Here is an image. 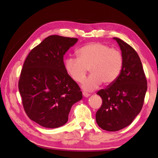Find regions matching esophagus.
Masks as SVG:
<instances>
[{
	"label": "esophagus",
	"instance_id": "obj_1",
	"mask_svg": "<svg viewBox=\"0 0 158 158\" xmlns=\"http://www.w3.org/2000/svg\"><path fill=\"white\" fill-rule=\"evenodd\" d=\"M83 95H84V97H85V98H88L89 96H90V94H89V93L84 91V92H83Z\"/></svg>",
	"mask_w": 158,
	"mask_h": 158
}]
</instances>
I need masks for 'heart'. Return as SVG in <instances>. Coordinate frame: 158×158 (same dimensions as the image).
Returning <instances> with one entry per match:
<instances>
[{
    "instance_id": "1",
    "label": "heart",
    "mask_w": 158,
    "mask_h": 158,
    "mask_svg": "<svg viewBox=\"0 0 158 158\" xmlns=\"http://www.w3.org/2000/svg\"><path fill=\"white\" fill-rule=\"evenodd\" d=\"M78 58L65 60L67 73L74 81L82 83L90 69V76L83 84L86 90H93L102 83L110 85L118 78L123 66L121 51L101 42H90L77 52Z\"/></svg>"
}]
</instances>
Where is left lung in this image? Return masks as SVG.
Here are the masks:
<instances>
[{"label": "left lung", "mask_w": 158, "mask_h": 158, "mask_svg": "<svg viewBox=\"0 0 158 158\" xmlns=\"http://www.w3.org/2000/svg\"><path fill=\"white\" fill-rule=\"evenodd\" d=\"M123 56L121 73L113 84L98 91L102 105L95 115L102 129L115 132L132 123L143 107L147 80L137 52L118 37H114Z\"/></svg>", "instance_id": "obj_1"}]
</instances>
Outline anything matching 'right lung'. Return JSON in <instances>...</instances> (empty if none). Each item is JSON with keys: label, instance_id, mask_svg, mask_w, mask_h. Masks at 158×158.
Here are the masks:
<instances>
[{"label": "right lung", "instance_id": "1", "mask_svg": "<svg viewBox=\"0 0 158 158\" xmlns=\"http://www.w3.org/2000/svg\"><path fill=\"white\" fill-rule=\"evenodd\" d=\"M78 41L74 37L50 35L26 57L19 79L26 114L48 128L65 125L72 106L81 100L78 84L67 73L63 56Z\"/></svg>", "mask_w": 158, "mask_h": 158}]
</instances>
